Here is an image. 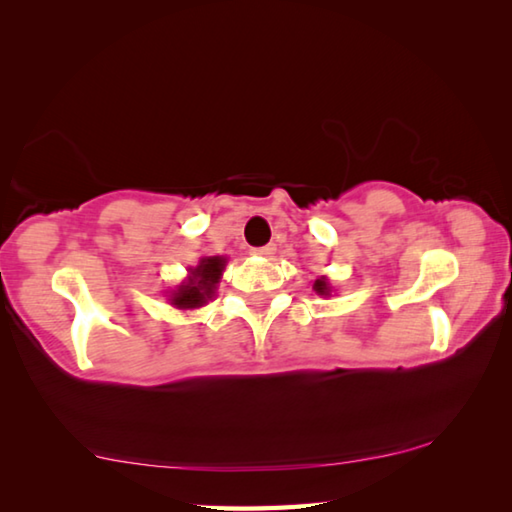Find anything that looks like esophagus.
<instances>
[{"instance_id": "34e87169", "label": "esophagus", "mask_w": 512, "mask_h": 512, "mask_svg": "<svg viewBox=\"0 0 512 512\" xmlns=\"http://www.w3.org/2000/svg\"><path fill=\"white\" fill-rule=\"evenodd\" d=\"M273 253H275L273 243H269V246H262V248H255L253 250V255H257V257H271Z\"/></svg>"}]
</instances>
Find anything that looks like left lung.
Returning <instances> with one entry per match:
<instances>
[{
  "label": "left lung",
  "instance_id": "8db88e82",
  "mask_svg": "<svg viewBox=\"0 0 512 512\" xmlns=\"http://www.w3.org/2000/svg\"><path fill=\"white\" fill-rule=\"evenodd\" d=\"M312 289H314L319 296H330V282H328L326 278H323V275H321V278L314 280Z\"/></svg>",
  "mask_w": 512,
  "mask_h": 512
}]
</instances>
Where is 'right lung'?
Returning a JSON list of instances; mask_svg holds the SVG:
<instances>
[{
	"instance_id": "1",
	"label": "right lung",
	"mask_w": 512,
	"mask_h": 512,
	"mask_svg": "<svg viewBox=\"0 0 512 512\" xmlns=\"http://www.w3.org/2000/svg\"><path fill=\"white\" fill-rule=\"evenodd\" d=\"M225 262V257H202L198 266L189 269V278L170 294V305H175L177 310H196L207 300H212L216 285L221 282Z\"/></svg>"
}]
</instances>
